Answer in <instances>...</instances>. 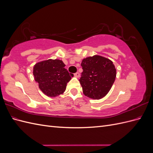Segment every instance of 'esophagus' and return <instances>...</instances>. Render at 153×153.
I'll return each instance as SVG.
<instances>
[{"label":"esophagus","instance_id":"obj_1","mask_svg":"<svg viewBox=\"0 0 153 153\" xmlns=\"http://www.w3.org/2000/svg\"><path fill=\"white\" fill-rule=\"evenodd\" d=\"M74 76H75L76 78L80 77V73H78V72H76V73H75V74H74Z\"/></svg>","mask_w":153,"mask_h":153}]
</instances>
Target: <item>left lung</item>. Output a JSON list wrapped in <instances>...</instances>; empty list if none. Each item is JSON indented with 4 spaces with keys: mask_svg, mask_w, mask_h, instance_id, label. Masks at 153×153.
<instances>
[{
    "mask_svg": "<svg viewBox=\"0 0 153 153\" xmlns=\"http://www.w3.org/2000/svg\"><path fill=\"white\" fill-rule=\"evenodd\" d=\"M80 78L83 93L88 98L100 100L107 94L116 77V69L110 59L94 55L82 60Z\"/></svg>",
    "mask_w": 153,
    "mask_h": 153,
    "instance_id": "left-lung-1",
    "label": "left lung"
}]
</instances>
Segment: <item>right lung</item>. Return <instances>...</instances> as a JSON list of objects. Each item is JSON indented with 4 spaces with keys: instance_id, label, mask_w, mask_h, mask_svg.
<instances>
[{
    "instance_id": "right-lung-1",
    "label": "right lung",
    "mask_w": 153,
    "mask_h": 153,
    "mask_svg": "<svg viewBox=\"0 0 153 153\" xmlns=\"http://www.w3.org/2000/svg\"><path fill=\"white\" fill-rule=\"evenodd\" d=\"M65 66L59 59H48L35 64L33 68L34 79L45 95L55 97L65 91L67 83L73 76L65 69Z\"/></svg>"
}]
</instances>
